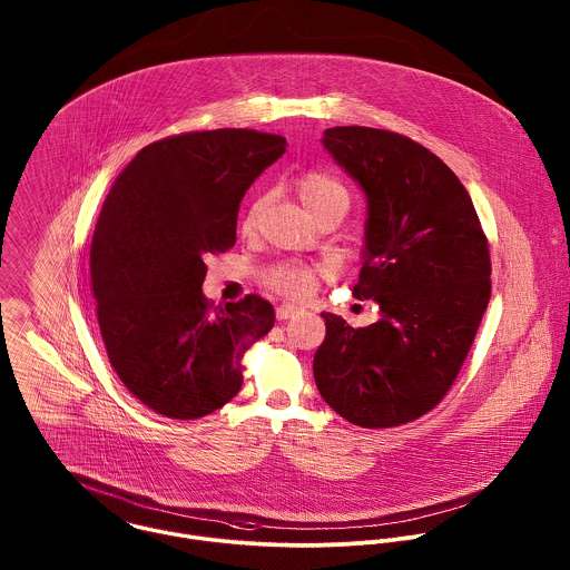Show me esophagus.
<instances>
[{"instance_id":"esophagus-1","label":"esophagus","mask_w":570,"mask_h":570,"mask_svg":"<svg viewBox=\"0 0 570 570\" xmlns=\"http://www.w3.org/2000/svg\"><path fill=\"white\" fill-rule=\"evenodd\" d=\"M301 312H303V309L296 307V305H281V307H276V318H278V321H287V318L298 316Z\"/></svg>"}]
</instances>
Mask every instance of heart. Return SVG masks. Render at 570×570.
I'll use <instances>...</instances> for the list:
<instances>
[{
	"instance_id": "b5f03b06",
	"label": "heart",
	"mask_w": 570,
	"mask_h": 570,
	"mask_svg": "<svg viewBox=\"0 0 570 570\" xmlns=\"http://www.w3.org/2000/svg\"><path fill=\"white\" fill-rule=\"evenodd\" d=\"M298 197L314 217L325 210H333V208L346 213L351 206L348 188L337 177L323 173V170H309L298 179ZM261 206H263V202L258 199L247 208L244 217L245 230L254 228ZM267 283L292 298H303L316 285V272L307 265L287 263V265H278V267L269 269Z\"/></svg>"
}]
</instances>
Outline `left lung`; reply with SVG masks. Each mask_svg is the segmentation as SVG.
Masks as SVG:
<instances>
[{
  "label": "left lung",
  "mask_w": 570,
  "mask_h": 570,
  "mask_svg": "<svg viewBox=\"0 0 570 570\" xmlns=\"http://www.w3.org/2000/svg\"><path fill=\"white\" fill-rule=\"evenodd\" d=\"M323 147L366 195L360 281L380 321L353 328L323 314L314 380L360 428H393L436 406L454 384L491 294L485 233L450 166L406 136L326 129Z\"/></svg>",
  "instance_id": "1"
}]
</instances>
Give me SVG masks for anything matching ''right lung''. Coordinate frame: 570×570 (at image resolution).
<instances>
[{
  "label": "right lung",
  "instance_id": "add662e5",
  "mask_svg": "<svg viewBox=\"0 0 570 570\" xmlns=\"http://www.w3.org/2000/svg\"><path fill=\"white\" fill-rule=\"evenodd\" d=\"M285 138L252 129L158 140L107 193L89 249L102 342L120 382L170 419H199L244 384L245 348L274 326L256 294L213 309L206 258L237 242L252 181L285 154Z\"/></svg>",
  "mask_w": 570,
  "mask_h": 570
}]
</instances>
